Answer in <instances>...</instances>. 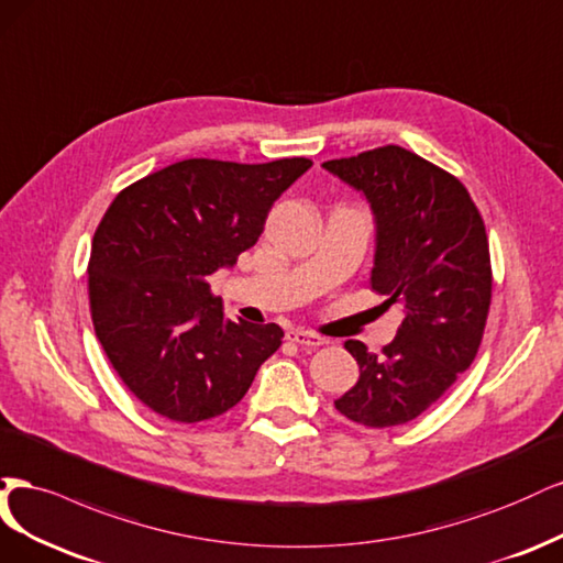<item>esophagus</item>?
<instances>
[{
	"mask_svg": "<svg viewBox=\"0 0 563 563\" xmlns=\"http://www.w3.org/2000/svg\"><path fill=\"white\" fill-rule=\"evenodd\" d=\"M285 336H287V341L299 343V346H306V349H318L324 343L322 336H318L313 332H306V330H287Z\"/></svg>",
	"mask_w": 563,
	"mask_h": 563,
	"instance_id": "1",
	"label": "esophagus"
}]
</instances>
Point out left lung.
Returning a JSON list of instances; mask_svg holds the SVG:
<instances>
[{
	"label": "left lung",
	"instance_id": "obj_1",
	"mask_svg": "<svg viewBox=\"0 0 563 563\" xmlns=\"http://www.w3.org/2000/svg\"><path fill=\"white\" fill-rule=\"evenodd\" d=\"M367 198L376 224L372 289L405 320L384 355L362 341L357 384L334 407L349 421L390 428L413 421L477 355L492 303V260L477 206L446 170L397 144L322 163Z\"/></svg>",
	"mask_w": 563,
	"mask_h": 563
}]
</instances>
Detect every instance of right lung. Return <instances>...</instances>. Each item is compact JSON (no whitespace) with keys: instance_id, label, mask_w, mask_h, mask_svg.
I'll list each match as a JSON object with an SVG mask.
<instances>
[{"instance_id":"1","label":"right lung","mask_w":563,"mask_h":563,"mask_svg":"<svg viewBox=\"0 0 563 563\" xmlns=\"http://www.w3.org/2000/svg\"><path fill=\"white\" fill-rule=\"evenodd\" d=\"M311 166L187 158L137 179L107 208L90 245V316L144 407L177 423L214 419L280 349L276 322L227 320L208 276L257 243L271 206Z\"/></svg>"}]
</instances>
